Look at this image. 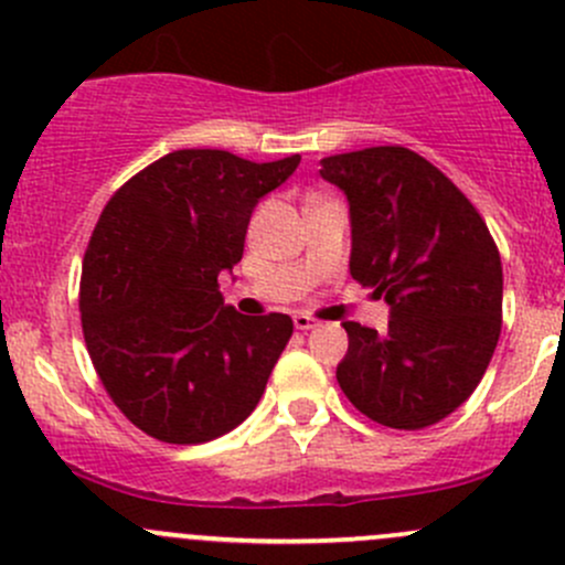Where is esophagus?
<instances>
[{"instance_id": "esophagus-1", "label": "esophagus", "mask_w": 565, "mask_h": 565, "mask_svg": "<svg viewBox=\"0 0 565 565\" xmlns=\"http://www.w3.org/2000/svg\"><path fill=\"white\" fill-rule=\"evenodd\" d=\"M292 322H295V328H298V330H311V328H317V324H319L317 319L309 317V315H295Z\"/></svg>"}]
</instances>
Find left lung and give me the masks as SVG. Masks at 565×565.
<instances>
[{
	"label": "left lung",
	"mask_w": 565,
	"mask_h": 565,
	"mask_svg": "<svg viewBox=\"0 0 565 565\" xmlns=\"http://www.w3.org/2000/svg\"><path fill=\"white\" fill-rule=\"evenodd\" d=\"M350 202V273L391 306L388 333L344 322V396L391 429H426L467 402L503 324L500 250L470 199L407 147L322 158Z\"/></svg>",
	"instance_id": "obj_1"
}]
</instances>
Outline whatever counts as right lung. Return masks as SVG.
<instances>
[{
	"instance_id": "right-lung-1",
	"label": "right lung",
	"mask_w": 565,
	"mask_h": 565,
	"mask_svg": "<svg viewBox=\"0 0 565 565\" xmlns=\"http://www.w3.org/2000/svg\"><path fill=\"white\" fill-rule=\"evenodd\" d=\"M298 163L177 150L108 199L84 254L78 311L100 383L145 435L196 446L259 404L292 319L237 315L218 273L243 259L256 202Z\"/></svg>"
}]
</instances>
